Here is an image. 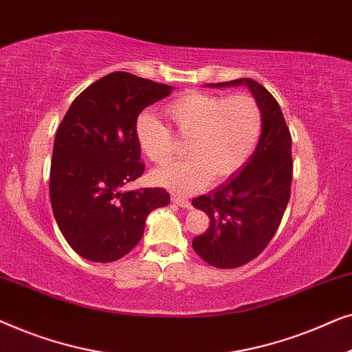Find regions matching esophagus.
<instances>
[{
  "label": "esophagus",
  "instance_id": "1",
  "mask_svg": "<svg viewBox=\"0 0 352 352\" xmlns=\"http://www.w3.org/2000/svg\"><path fill=\"white\" fill-rule=\"evenodd\" d=\"M171 200L175 201L176 205H179V206H182V208H190L192 206V204H190V200H187V199H182V197H177V195H173L171 197Z\"/></svg>",
  "mask_w": 352,
  "mask_h": 352
}]
</instances>
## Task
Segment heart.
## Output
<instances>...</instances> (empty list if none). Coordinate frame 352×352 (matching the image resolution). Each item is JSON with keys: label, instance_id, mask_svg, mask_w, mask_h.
Segmentation results:
<instances>
[{"label": "heart", "instance_id": "1", "mask_svg": "<svg viewBox=\"0 0 352 352\" xmlns=\"http://www.w3.org/2000/svg\"><path fill=\"white\" fill-rule=\"evenodd\" d=\"M163 113L176 136L187 139V158L155 171L152 181L176 194H190L210 179L219 182L234 176L253 153L263 129V110L247 93L224 96L189 91L166 102ZM134 134L152 163L162 166L171 160V129L152 115H139Z\"/></svg>", "mask_w": 352, "mask_h": 352}]
</instances>
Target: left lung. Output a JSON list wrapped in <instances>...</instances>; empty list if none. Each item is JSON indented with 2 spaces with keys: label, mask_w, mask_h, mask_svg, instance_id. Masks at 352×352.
I'll use <instances>...</instances> for the list:
<instances>
[{
  "label": "left lung",
  "mask_w": 352,
  "mask_h": 352,
  "mask_svg": "<svg viewBox=\"0 0 352 352\" xmlns=\"http://www.w3.org/2000/svg\"><path fill=\"white\" fill-rule=\"evenodd\" d=\"M247 85L263 110L256 151L239 173L192 200L210 218L208 230L192 240L195 253L218 269H234L258 256L280 226L290 200L292 134L274 96L250 78L211 86Z\"/></svg>",
  "instance_id": "left-lung-1"
}]
</instances>
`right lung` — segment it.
<instances>
[{
    "mask_svg": "<svg viewBox=\"0 0 352 352\" xmlns=\"http://www.w3.org/2000/svg\"><path fill=\"white\" fill-rule=\"evenodd\" d=\"M171 86L113 72L76 96L57 128L50 197L62 235L96 263L123 258L142 239L152 210L170 204L162 187L122 192L142 176L134 124Z\"/></svg>",
    "mask_w": 352,
    "mask_h": 352,
    "instance_id": "1",
    "label": "right lung"
}]
</instances>
